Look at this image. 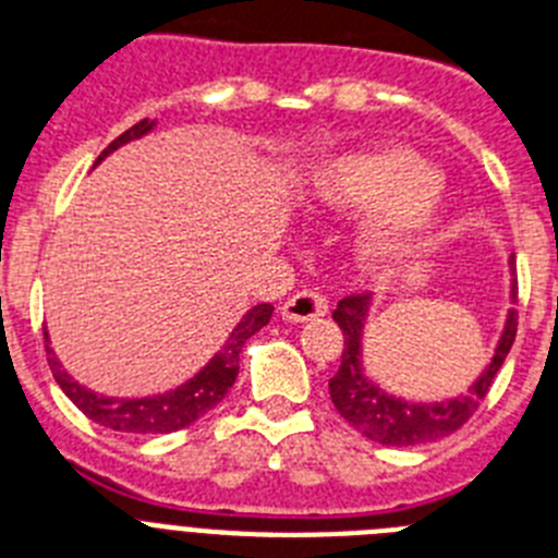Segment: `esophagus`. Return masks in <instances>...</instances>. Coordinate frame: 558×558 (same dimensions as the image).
<instances>
[{
  "label": "esophagus",
  "instance_id": "esophagus-1",
  "mask_svg": "<svg viewBox=\"0 0 558 558\" xmlns=\"http://www.w3.org/2000/svg\"><path fill=\"white\" fill-rule=\"evenodd\" d=\"M326 310H329V303H326L324 294L315 292V289H301V292H294L292 298L283 301L280 315L289 324H301V320L320 318V315H326Z\"/></svg>",
  "mask_w": 558,
  "mask_h": 558
}]
</instances>
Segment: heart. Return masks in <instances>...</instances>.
Here are the masks:
<instances>
[{"label":"heart","instance_id":"b5f03b06","mask_svg":"<svg viewBox=\"0 0 558 558\" xmlns=\"http://www.w3.org/2000/svg\"><path fill=\"white\" fill-rule=\"evenodd\" d=\"M436 171L407 151L352 154L335 160L318 177L324 197L347 206L389 208V220L378 240V255L401 257L427 232L433 220Z\"/></svg>","mask_w":558,"mask_h":558}]
</instances>
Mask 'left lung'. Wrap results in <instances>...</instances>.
<instances>
[{"mask_svg":"<svg viewBox=\"0 0 558 558\" xmlns=\"http://www.w3.org/2000/svg\"><path fill=\"white\" fill-rule=\"evenodd\" d=\"M510 294L515 301V280L510 287ZM369 303H373L369 294H347L332 312L335 324L341 326L343 332V352L338 373L329 378V396H332L335 410L341 412V418L350 421L352 427L369 441L387 444V447H415V444L438 441V438L464 427L484 401V396L490 392L493 378L499 375L507 352L513 347L515 310H510V315H507L505 332L496 343L490 364L484 366V373L470 384L468 392L447 398V401L421 404V401H404V398L389 396L366 375L361 338H364Z\"/></svg>","mask_w":558,"mask_h":558,"instance_id":"obj_1","label":"left lung"}]
</instances>
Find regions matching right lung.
<instances>
[{"label":"right lung","mask_w":558,"mask_h":558,"mask_svg":"<svg viewBox=\"0 0 558 558\" xmlns=\"http://www.w3.org/2000/svg\"><path fill=\"white\" fill-rule=\"evenodd\" d=\"M154 129V120H140L137 125H131L129 131H122L120 137L99 154L97 162H102L111 151H117L120 146L131 143V140L146 137L148 131ZM94 162V166H97ZM275 306L271 303H257L252 310L240 318V324L234 326L229 341L220 347L211 361L203 366L201 373L189 378L185 384H180L177 389H169L162 396H148V398H108L97 396L94 389H85L83 384L74 381L71 375L62 369L59 357L53 355L51 341H48V332H45V350H48V364H51V373L57 378V384L62 387L71 401L76 404V410L85 412L90 421H97L102 427L117 429V433H140V436H154V433H174V429H183L189 424L201 418L203 412H208L211 407H217L226 398V392L232 389L234 378H238L240 369V350L243 343L252 338L255 332H260L266 324H269Z\"/></svg>","instance_id":"obj_1"}]
</instances>
